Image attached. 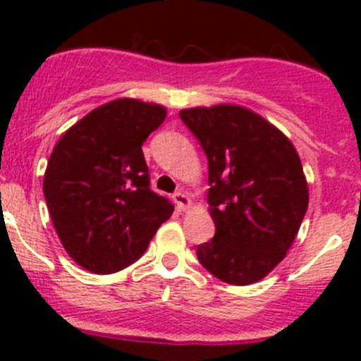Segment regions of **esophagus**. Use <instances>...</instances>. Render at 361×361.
<instances>
[{
	"label": "esophagus",
	"instance_id": "34e87169",
	"mask_svg": "<svg viewBox=\"0 0 361 361\" xmlns=\"http://www.w3.org/2000/svg\"><path fill=\"white\" fill-rule=\"evenodd\" d=\"M173 201H174V204H176V207L180 211H185V209H188V207H190V199H188V195L187 194H183V192H176V194L173 195Z\"/></svg>",
	"mask_w": 361,
	"mask_h": 361
}]
</instances>
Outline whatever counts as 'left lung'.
Returning a JSON list of instances; mask_svg holds the SVG:
<instances>
[{
    "mask_svg": "<svg viewBox=\"0 0 361 361\" xmlns=\"http://www.w3.org/2000/svg\"><path fill=\"white\" fill-rule=\"evenodd\" d=\"M207 157L214 238L197 246L206 271L228 285L260 281L285 258L309 190L292 141L238 104L180 111Z\"/></svg>",
    "mask_w": 361,
    "mask_h": 361,
    "instance_id": "left-lung-1",
    "label": "left lung"
}]
</instances>
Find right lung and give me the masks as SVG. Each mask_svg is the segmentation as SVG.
<instances>
[{
	"label": "right lung",
	"instance_id": "1",
	"mask_svg": "<svg viewBox=\"0 0 361 361\" xmlns=\"http://www.w3.org/2000/svg\"><path fill=\"white\" fill-rule=\"evenodd\" d=\"M166 108L137 99L110 101L69 127L54 147L43 194L69 257L96 274L134 264L173 214L150 188L143 143Z\"/></svg>",
	"mask_w": 361,
	"mask_h": 361
}]
</instances>
